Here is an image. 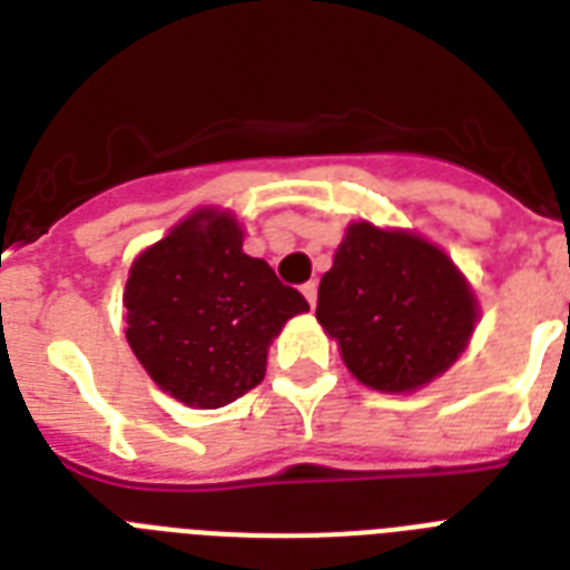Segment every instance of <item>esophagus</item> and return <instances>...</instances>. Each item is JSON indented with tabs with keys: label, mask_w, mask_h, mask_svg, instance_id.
I'll return each mask as SVG.
<instances>
[{
	"label": "esophagus",
	"mask_w": 570,
	"mask_h": 570,
	"mask_svg": "<svg viewBox=\"0 0 570 570\" xmlns=\"http://www.w3.org/2000/svg\"><path fill=\"white\" fill-rule=\"evenodd\" d=\"M302 295H304V298H307V304H311V307H316V295H320V284H316V281H307V284L302 286Z\"/></svg>",
	"instance_id": "obj_1"
}]
</instances>
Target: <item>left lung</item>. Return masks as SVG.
Listing matches in <instances>:
<instances>
[{"label": "left lung", "mask_w": 570, "mask_h": 570, "mask_svg": "<svg viewBox=\"0 0 570 570\" xmlns=\"http://www.w3.org/2000/svg\"><path fill=\"white\" fill-rule=\"evenodd\" d=\"M316 320L361 384L414 393L464 355L479 302L434 242L402 227L352 222L320 281Z\"/></svg>", "instance_id": "8db88e82"}]
</instances>
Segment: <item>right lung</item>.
Returning <instances> with one entry per match:
<instances>
[{"label": "right lung", "mask_w": 570, "mask_h": 570, "mask_svg": "<svg viewBox=\"0 0 570 570\" xmlns=\"http://www.w3.org/2000/svg\"><path fill=\"white\" fill-rule=\"evenodd\" d=\"M230 209L200 206L132 259L127 343L159 387L189 407H222L266 375L272 340L304 295L242 250Z\"/></svg>", "instance_id": "obj_1"}]
</instances>
